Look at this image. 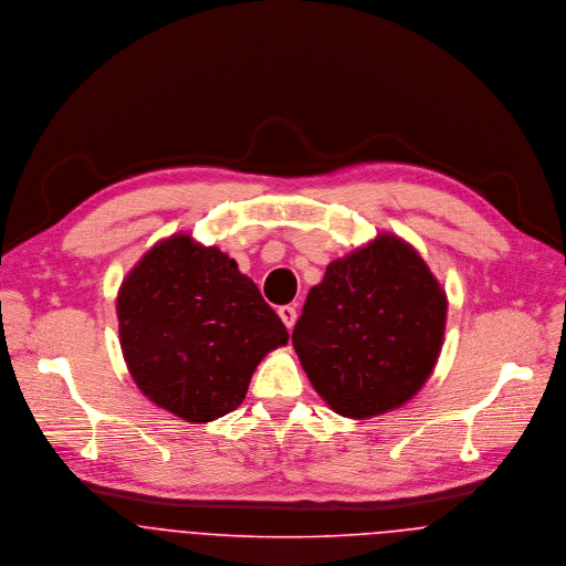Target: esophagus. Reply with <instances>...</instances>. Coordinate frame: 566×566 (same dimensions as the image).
<instances>
[{"label": "esophagus", "instance_id": "1", "mask_svg": "<svg viewBox=\"0 0 566 566\" xmlns=\"http://www.w3.org/2000/svg\"><path fill=\"white\" fill-rule=\"evenodd\" d=\"M276 314L281 316V321H283V324H285L287 328H292L294 323H296V307H292V305H283V307H279V310H276Z\"/></svg>", "mask_w": 566, "mask_h": 566}]
</instances>
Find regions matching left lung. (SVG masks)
<instances>
[{
    "instance_id": "obj_1",
    "label": "left lung",
    "mask_w": 566,
    "mask_h": 566,
    "mask_svg": "<svg viewBox=\"0 0 566 566\" xmlns=\"http://www.w3.org/2000/svg\"><path fill=\"white\" fill-rule=\"evenodd\" d=\"M444 323L442 285L409 243L384 233L328 263L292 344L328 407L364 420L401 407L424 386Z\"/></svg>"
}]
</instances>
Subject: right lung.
<instances>
[{
	"label": "right lung",
	"instance_id": "obj_1",
	"mask_svg": "<svg viewBox=\"0 0 566 566\" xmlns=\"http://www.w3.org/2000/svg\"><path fill=\"white\" fill-rule=\"evenodd\" d=\"M117 321L137 388L187 422L238 409L259 361L290 339L235 259L187 233L153 245L128 272Z\"/></svg>",
	"mask_w": 566,
	"mask_h": 566
}]
</instances>
